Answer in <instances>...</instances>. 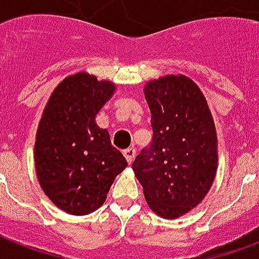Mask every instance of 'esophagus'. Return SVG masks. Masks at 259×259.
<instances>
[{"mask_svg":"<svg viewBox=\"0 0 259 259\" xmlns=\"http://www.w3.org/2000/svg\"><path fill=\"white\" fill-rule=\"evenodd\" d=\"M123 156H125L127 164H132L134 160V157H136V150L132 149V148H130V149L123 150Z\"/></svg>","mask_w":259,"mask_h":259,"instance_id":"34e87169","label":"esophagus"}]
</instances>
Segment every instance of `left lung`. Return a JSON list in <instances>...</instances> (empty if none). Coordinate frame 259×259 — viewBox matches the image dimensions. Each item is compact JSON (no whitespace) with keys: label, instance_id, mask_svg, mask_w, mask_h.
Wrapping results in <instances>:
<instances>
[{"label":"left lung","instance_id":"8db88e82","mask_svg":"<svg viewBox=\"0 0 259 259\" xmlns=\"http://www.w3.org/2000/svg\"><path fill=\"white\" fill-rule=\"evenodd\" d=\"M145 99L153 138L136 157L133 169L150 208L175 219L196 207L212 185L215 126L199 87L183 75L149 82Z\"/></svg>","mask_w":259,"mask_h":259}]
</instances>
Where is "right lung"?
<instances>
[{
  "label": "right lung",
  "instance_id": "1",
  "mask_svg": "<svg viewBox=\"0 0 259 259\" xmlns=\"http://www.w3.org/2000/svg\"><path fill=\"white\" fill-rule=\"evenodd\" d=\"M114 93V84L84 72L55 89L38 125L34 164L38 183L59 208L86 215L99 208L126 158L111 145L95 115Z\"/></svg>",
  "mask_w": 259,
  "mask_h": 259
}]
</instances>
